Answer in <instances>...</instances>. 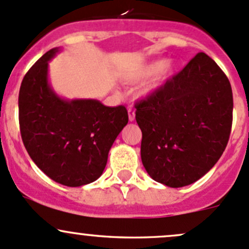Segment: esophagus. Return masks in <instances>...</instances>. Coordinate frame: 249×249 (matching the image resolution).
<instances>
[{"label": "esophagus", "instance_id": "34e87169", "mask_svg": "<svg viewBox=\"0 0 249 249\" xmlns=\"http://www.w3.org/2000/svg\"><path fill=\"white\" fill-rule=\"evenodd\" d=\"M129 120L130 122L135 120V111H132V109H129Z\"/></svg>", "mask_w": 249, "mask_h": 249}]
</instances>
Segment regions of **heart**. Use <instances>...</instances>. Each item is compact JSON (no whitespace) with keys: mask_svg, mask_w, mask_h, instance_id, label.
<instances>
[{"mask_svg":"<svg viewBox=\"0 0 249 249\" xmlns=\"http://www.w3.org/2000/svg\"><path fill=\"white\" fill-rule=\"evenodd\" d=\"M174 71L175 63L173 61H151L125 74L124 80L127 82L137 83L153 77V80L141 90V95L146 96L168 81Z\"/></svg>","mask_w":249,"mask_h":249,"instance_id":"1","label":"heart"}]
</instances>
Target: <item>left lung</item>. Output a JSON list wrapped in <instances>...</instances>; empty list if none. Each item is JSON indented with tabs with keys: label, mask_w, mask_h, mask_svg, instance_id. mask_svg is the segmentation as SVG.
I'll use <instances>...</instances> for the list:
<instances>
[{
	"label": "left lung",
	"mask_w": 249,
	"mask_h": 249,
	"mask_svg": "<svg viewBox=\"0 0 249 249\" xmlns=\"http://www.w3.org/2000/svg\"><path fill=\"white\" fill-rule=\"evenodd\" d=\"M135 107L142 163L160 184L174 188L193 184L213 168L228 144L231 86L203 52Z\"/></svg>",
	"instance_id": "1"
}]
</instances>
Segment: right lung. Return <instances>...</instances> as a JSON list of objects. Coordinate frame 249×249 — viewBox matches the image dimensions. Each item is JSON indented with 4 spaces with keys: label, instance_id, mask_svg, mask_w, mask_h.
<instances>
[{
    "label": "right lung",
    "instance_id": "add662e5",
    "mask_svg": "<svg viewBox=\"0 0 249 249\" xmlns=\"http://www.w3.org/2000/svg\"><path fill=\"white\" fill-rule=\"evenodd\" d=\"M51 49L23 77L19 91L22 142L33 162L58 184L78 187L101 177L109 149L129 122L124 106L95 99H64L49 81Z\"/></svg>",
    "mask_w": 249,
    "mask_h": 249
}]
</instances>
